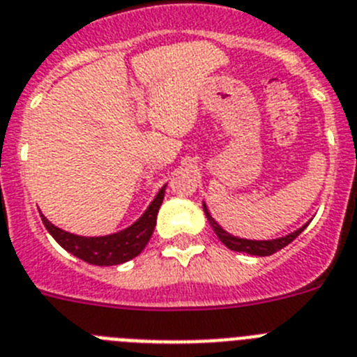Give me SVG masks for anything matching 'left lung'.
I'll return each mask as SVG.
<instances>
[{
	"mask_svg": "<svg viewBox=\"0 0 357 357\" xmlns=\"http://www.w3.org/2000/svg\"><path fill=\"white\" fill-rule=\"evenodd\" d=\"M203 210L206 219H208L210 226H212L215 235L219 237V241H221L226 248H230V250H234V252L248 253V255H257V257H268V255H273V253H277L278 250H282V248H286L289 243H293L294 238L298 237V235L302 234L309 225L307 222V225H303L302 228L291 231V234L284 235V237L269 238V241H255V238H243V237H235V235L228 234V231H226L225 228H222V226L219 225L212 215H210L204 201H203Z\"/></svg>",
	"mask_w": 357,
	"mask_h": 357,
	"instance_id": "left-lung-1",
	"label": "left lung"
}]
</instances>
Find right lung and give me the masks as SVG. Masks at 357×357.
Returning a JSON list of instances; mask_svg holds the SVG:
<instances>
[{"label": "right lung", "instance_id": "right-lung-1", "mask_svg": "<svg viewBox=\"0 0 357 357\" xmlns=\"http://www.w3.org/2000/svg\"><path fill=\"white\" fill-rule=\"evenodd\" d=\"M165 187L160 188L156 197L151 201V204L142 213L138 221H135L131 226L123 228V230L116 231V234L102 235V237H82V235H75L70 234V231L61 230L55 225H52L43 213L41 219L45 222L46 230L50 231V235L66 252H70L71 255H75L77 259L84 260V262L93 266L123 264L127 260L140 255L144 252V248L147 246L149 238H151V235L154 231V226H156V215L161 203H163Z\"/></svg>", "mask_w": 357, "mask_h": 357}]
</instances>
